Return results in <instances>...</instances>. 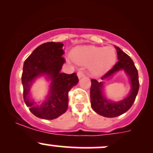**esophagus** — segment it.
Masks as SVG:
<instances>
[{"mask_svg": "<svg viewBox=\"0 0 153 153\" xmlns=\"http://www.w3.org/2000/svg\"><path fill=\"white\" fill-rule=\"evenodd\" d=\"M77 76H78V78L80 79V78H83V77L85 76V75H84V73L83 72L79 71V72H78V73H77Z\"/></svg>", "mask_w": 153, "mask_h": 153, "instance_id": "esophagus-1", "label": "esophagus"}]
</instances>
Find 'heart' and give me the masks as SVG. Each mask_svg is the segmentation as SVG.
I'll return each instance as SVG.
<instances>
[{
  "instance_id": "heart-1",
  "label": "heart",
  "mask_w": 153,
  "mask_h": 153,
  "mask_svg": "<svg viewBox=\"0 0 153 153\" xmlns=\"http://www.w3.org/2000/svg\"><path fill=\"white\" fill-rule=\"evenodd\" d=\"M74 62L87 67L94 75H101L115 64L116 53L112 47H101L93 45L79 46L72 51ZM68 61H70L67 58Z\"/></svg>"
}]
</instances>
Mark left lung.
Returning a JSON list of instances; mask_svg holds the SVG:
<instances>
[{"instance_id":"1","label":"left lung","mask_w":153,"mask_h":153,"mask_svg":"<svg viewBox=\"0 0 153 153\" xmlns=\"http://www.w3.org/2000/svg\"><path fill=\"white\" fill-rule=\"evenodd\" d=\"M117 50L118 61L110 70L101 78L103 81L110 78L116 72L124 70L129 78L130 90L126 98L119 101L108 99L104 92V81L98 82L91 80L90 99L91 106L95 112L106 118H114L122 115L129 110L135 101L139 89L138 70L130 57L123 52L119 47H115Z\"/></svg>"}]
</instances>
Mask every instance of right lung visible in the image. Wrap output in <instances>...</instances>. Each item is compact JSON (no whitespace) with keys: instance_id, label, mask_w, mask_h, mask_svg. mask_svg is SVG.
<instances>
[{"instance_id":"1","label":"right lung","mask_w":153,"mask_h":153,"mask_svg":"<svg viewBox=\"0 0 153 153\" xmlns=\"http://www.w3.org/2000/svg\"><path fill=\"white\" fill-rule=\"evenodd\" d=\"M64 44L47 42L38 47L24 61L21 77L24 100L36 117L52 120L64 114L68 108L69 91L78 83L76 73L61 72L65 60L62 55ZM44 76L51 82L49 92L41 102H36L30 95L35 80Z\"/></svg>"}]
</instances>
